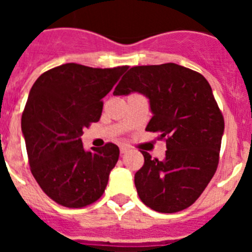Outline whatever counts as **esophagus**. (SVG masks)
I'll return each instance as SVG.
<instances>
[{
	"instance_id": "34e87169",
	"label": "esophagus",
	"mask_w": 252,
	"mask_h": 252,
	"mask_svg": "<svg viewBox=\"0 0 252 252\" xmlns=\"http://www.w3.org/2000/svg\"><path fill=\"white\" fill-rule=\"evenodd\" d=\"M128 151V148L127 146H125V145H121L120 146V153L121 154H126Z\"/></svg>"
}]
</instances>
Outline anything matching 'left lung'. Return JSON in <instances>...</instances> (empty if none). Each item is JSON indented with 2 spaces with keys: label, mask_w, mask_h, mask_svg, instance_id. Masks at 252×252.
Listing matches in <instances>:
<instances>
[{
  "label": "left lung",
  "mask_w": 252,
  "mask_h": 252,
  "mask_svg": "<svg viewBox=\"0 0 252 252\" xmlns=\"http://www.w3.org/2000/svg\"><path fill=\"white\" fill-rule=\"evenodd\" d=\"M140 92L154 116L146 126L166 142L165 159H151L135 174L140 199L151 209L174 213L192 206L217 170L224 120L201 73L174 63L137 65L122 77L115 95Z\"/></svg>",
  "instance_id": "obj_1"
}]
</instances>
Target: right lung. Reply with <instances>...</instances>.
<instances>
[{"mask_svg": "<svg viewBox=\"0 0 252 252\" xmlns=\"http://www.w3.org/2000/svg\"><path fill=\"white\" fill-rule=\"evenodd\" d=\"M127 68L63 64L43 73L31 88L21 117L30 170L60 206L83 208L103 194L120 149L107 142L86 151L81 136L101 119L102 98Z\"/></svg>", "mask_w": 252, "mask_h": 252, "instance_id": "1", "label": "right lung"}]
</instances>
